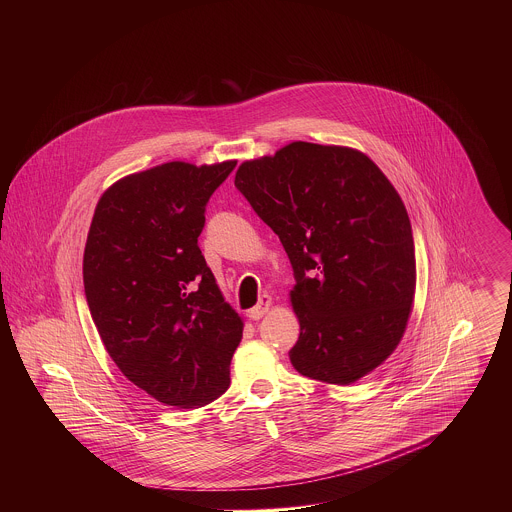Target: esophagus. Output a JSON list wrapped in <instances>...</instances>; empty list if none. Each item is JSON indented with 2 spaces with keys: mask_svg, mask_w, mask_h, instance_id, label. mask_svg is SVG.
<instances>
[{
  "mask_svg": "<svg viewBox=\"0 0 512 512\" xmlns=\"http://www.w3.org/2000/svg\"><path fill=\"white\" fill-rule=\"evenodd\" d=\"M270 307H272V297H270V295H263V297L259 299V303H257L253 309L247 311V317L251 318V320H259V318H263L267 315L268 311H270Z\"/></svg>",
  "mask_w": 512,
  "mask_h": 512,
  "instance_id": "obj_1",
  "label": "esophagus"
}]
</instances>
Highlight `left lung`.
I'll return each mask as SVG.
<instances>
[{"mask_svg":"<svg viewBox=\"0 0 512 512\" xmlns=\"http://www.w3.org/2000/svg\"><path fill=\"white\" fill-rule=\"evenodd\" d=\"M234 184L292 263L293 368L349 386L382 365L416 288L411 220L386 174L359 149L292 142L244 161Z\"/></svg>","mask_w":512,"mask_h":512,"instance_id":"1","label":"left lung"}]
</instances>
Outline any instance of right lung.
I'll use <instances>...</instances> for the list:
<instances>
[{
  "mask_svg": "<svg viewBox=\"0 0 512 512\" xmlns=\"http://www.w3.org/2000/svg\"><path fill=\"white\" fill-rule=\"evenodd\" d=\"M236 161H171L99 197L84 247V292L109 357L163 405L197 409L230 386L244 320L197 245L209 197Z\"/></svg>",
  "mask_w": 512,
  "mask_h": 512,
  "instance_id": "obj_1",
  "label": "right lung"
}]
</instances>
